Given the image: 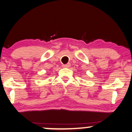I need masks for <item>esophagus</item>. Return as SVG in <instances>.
<instances>
[{"instance_id":"1","label":"esophagus","mask_w":132,"mask_h":132,"mask_svg":"<svg viewBox=\"0 0 132 132\" xmlns=\"http://www.w3.org/2000/svg\"><path fill=\"white\" fill-rule=\"evenodd\" d=\"M70 63H67V64L63 65H62L63 68H69V67H70Z\"/></svg>"}]
</instances>
